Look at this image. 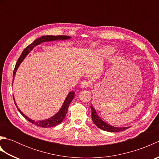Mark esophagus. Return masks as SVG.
<instances>
[{"label":"esophagus","instance_id":"obj_1","mask_svg":"<svg viewBox=\"0 0 159 159\" xmlns=\"http://www.w3.org/2000/svg\"><path fill=\"white\" fill-rule=\"evenodd\" d=\"M89 82L87 81V80H84L81 83V87L83 88H87V87H89Z\"/></svg>","mask_w":159,"mask_h":159}]
</instances>
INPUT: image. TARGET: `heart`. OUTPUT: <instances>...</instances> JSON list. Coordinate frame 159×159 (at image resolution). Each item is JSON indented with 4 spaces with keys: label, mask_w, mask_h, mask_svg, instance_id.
<instances>
[{
    "label": "heart",
    "mask_w": 159,
    "mask_h": 159,
    "mask_svg": "<svg viewBox=\"0 0 159 159\" xmlns=\"http://www.w3.org/2000/svg\"><path fill=\"white\" fill-rule=\"evenodd\" d=\"M113 50V49L111 47H106V48H104L101 50V52H102V55H109L112 53Z\"/></svg>",
    "instance_id": "heart-1"
}]
</instances>
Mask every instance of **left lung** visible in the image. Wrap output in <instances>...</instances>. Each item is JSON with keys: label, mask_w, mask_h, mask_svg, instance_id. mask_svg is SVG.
I'll use <instances>...</instances> for the list:
<instances>
[{"label": "left lung", "mask_w": 159, "mask_h": 159, "mask_svg": "<svg viewBox=\"0 0 159 159\" xmlns=\"http://www.w3.org/2000/svg\"><path fill=\"white\" fill-rule=\"evenodd\" d=\"M91 110H92V118L93 120V122L95 124L96 126L100 128L101 130L108 131V132H111V133H115V132H120V131H123L127 129L129 127H114L113 126H111V125L107 124L104 122L103 120H102L98 116L96 110L94 109L92 105H91Z\"/></svg>", "instance_id": "obj_1"}]
</instances>
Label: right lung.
Returning a JSON list of instances; mask_svg holds the SVG:
<instances>
[{"mask_svg": "<svg viewBox=\"0 0 159 159\" xmlns=\"http://www.w3.org/2000/svg\"><path fill=\"white\" fill-rule=\"evenodd\" d=\"M70 38V36H67V35H45V36H42L41 38H39L37 39H35L34 42H33L31 44L29 45L26 48L23 50L21 55L20 56V57L18 59V61H17L14 71H13V80L14 79V76L16 72V70L18 69V66H20V64L22 63V61L25 59L26 56L28 55V54L30 52L31 50H33V48H34L35 46L37 45H39L42 42H50V41H55V40H65V39H68ZM74 92H71L69 93L68 95H67V98H66L65 101H64V103L63 104L62 107L61 108V109L59 111L57 114H55V116H52V117H50L48 119L44 120H39V121H34L31 119H30L29 117L27 116H26L25 114H24L21 111H20L18 108V106L16 105V103L15 102V104L16 105V107L18 108V111H20V113L22 114V116L25 118V119L27 120L30 122L36 125V126H38L40 127H43V128H50V127H53L59 124L61 122H62L63 120L65 118L66 113L67 112V109H68V107L70 102H72V100L74 99ZM14 99V98H13Z\"/></svg>", "mask_w": 159, "mask_h": 159, "instance_id": "add662e5", "label": "right lung"}]
</instances>
